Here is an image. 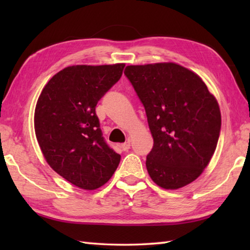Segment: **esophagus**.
Masks as SVG:
<instances>
[{"mask_svg": "<svg viewBox=\"0 0 250 250\" xmlns=\"http://www.w3.org/2000/svg\"><path fill=\"white\" fill-rule=\"evenodd\" d=\"M130 141L128 140V141H125V143H122V145H121V149L122 150H124V151H128L129 149H130Z\"/></svg>", "mask_w": 250, "mask_h": 250, "instance_id": "34e87169", "label": "esophagus"}]
</instances>
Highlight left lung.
<instances>
[{"mask_svg":"<svg viewBox=\"0 0 250 250\" xmlns=\"http://www.w3.org/2000/svg\"><path fill=\"white\" fill-rule=\"evenodd\" d=\"M125 75L153 138L146 161L152 181L166 189L192 183L216 149L222 125L217 100L200 76L174 62L126 66Z\"/></svg>","mask_w":250,"mask_h":250,"instance_id":"1","label":"left lung"}]
</instances>
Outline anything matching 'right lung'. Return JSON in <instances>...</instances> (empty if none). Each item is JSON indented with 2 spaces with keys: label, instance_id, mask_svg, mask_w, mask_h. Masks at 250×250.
Segmentation results:
<instances>
[{
  "label": "right lung",
  "instance_id": "right-lung-1",
  "mask_svg": "<svg viewBox=\"0 0 250 250\" xmlns=\"http://www.w3.org/2000/svg\"><path fill=\"white\" fill-rule=\"evenodd\" d=\"M125 64L66 67L49 80L37 100V141L53 170L83 189L111 179L121 156L100 129L96 105L118 80Z\"/></svg>",
  "mask_w": 250,
  "mask_h": 250
}]
</instances>
